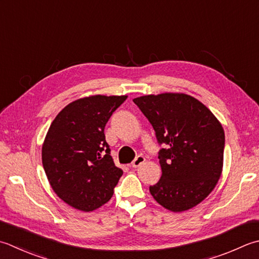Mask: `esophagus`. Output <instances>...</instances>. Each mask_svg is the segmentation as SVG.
<instances>
[{
	"label": "esophagus",
	"instance_id": "1",
	"mask_svg": "<svg viewBox=\"0 0 259 259\" xmlns=\"http://www.w3.org/2000/svg\"><path fill=\"white\" fill-rule=\"evenodd\" d=\"M145 161H146L145 157H144L143 155H138V156H137L136 158L134 159L133 163H131V165H133V167H135V168H136V167H139L141 164H144Z\"/></svg>",
	"mask_w": 259,
	"mask_h": 259
}]
</instances>
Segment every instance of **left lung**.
Instances as JSON below:
<instances>
[{
  "label": "left lung",
  "instance_id": "obj_1",
  "mask_svg": "<svg viewBox=\"0 0 259 259\" xmlns=\"http://www.w3.org/2000/svg\"><path fill=\"white\" fill-rule=\"evenodd\" d=\"M156 133L161 148L160 180L150 194L165 209L186 211L209 195L224 166L225 131L213 113L183 93L134 99Z\"/></svg>",
  "mask_w": 259,
  "mask_h": 259
}]
</instances>
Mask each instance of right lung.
<instances>
[{"label":"right lung","instance_id":"obj_1","mask_svg":"<svg viewBox=\"0 0 259 259\" xmlns=\"http://www.w3.org/2000/svg\"><path fill=\"white\" fill-rule=\"evenodd\" d=\"M126 98L76 100L49 126L41 150L44 169L55 193L75 209L90 212L105 204L123 174L110 156L104 126Z\"/></svg>","mask_w":259,"mask_h":259}]
</instances>
